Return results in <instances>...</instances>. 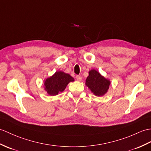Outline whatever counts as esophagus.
<instances>
[{
  "mask_svg": "<svg viewBox=\"0 0 151 151\" xmlns=\"http://www.w3.org/2000/svg\"><path fill=\"white\" fill-rule=\"evenodd\" d=\"M76 78L77 80H78V81H81V80H82V77L79 76V75H77L76 76Z\"/></svg>",
  "mask_w": 151,
  "mask_h": 151,
  "instance_id": "esophagus-1",
  "label": "esophagus"
}]
</instances>
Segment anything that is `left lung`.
<instances>
[{"mask_svg": "<svg viewBox=\"0 0 151 151\" xmlns=\"http://www.w3.org/2000/svg\"><path fill=\"white\" fill-rule=\"evenodd\" d=\"M111 82L101 76L99 72L92 69L89 72L86 81V85L89 87L94 95L101 96L104 95L109 88Z\"/></svg>", "mask_w": 151, "mask_h": 151, "instance_id": "left-lung-1", "label": "left lung"}]
</instances>
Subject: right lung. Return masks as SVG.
Instances as JSON below:
<instances>
[{"label":"right lung","mask_w":151,"mask_h":151,"mask_svg":"<svg viewBox=\"0 0 151 151\" xmlns=\"http://www.w3.org/2000/svg\"><path fill=\"white\" fill-rule=\"evenodd\" d=\"M74 80L70 75L62 71H57L52 76L45 80L44 89L50 95H57L60 92L64 91L69 82Z\"/></svg>","instance_id":"add662e5"}]
</instances>
